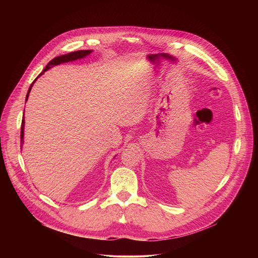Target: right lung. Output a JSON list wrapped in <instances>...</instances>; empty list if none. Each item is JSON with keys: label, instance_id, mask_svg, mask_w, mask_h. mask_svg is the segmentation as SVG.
Wrapping results in <instances>:
<instances>
[{"label": "right lung", "instance_id": "obj_1", "mask_svg": "<svg viewBox=\"0 0 258 258\" xmlns=\"http://www.w3.org/2000/svg\"><path fill=\"white\" fill-rule=\"evenodd\" d=\"M93 50L91 49H83V50H77V51H74V52H70V53H67V54H62V55H59V56H56L54 57L53 59H51L47 66L45 67V69L42 71L41 74H38L37 78L34 80V82L31 84L29 90H28V93H27V96H26V101L28 100L29 98V95H30V92L32 90V87L34 85V83L36 82L37 78L41 75V74H44L47 70L55 67V66H58V64H61V63H64V62H70V61H74V60H77V59H81V58H84L85 56L89 55ZM25 114V112H24ZM25 117L22 121V127H21V147H23V144H24V135H25Z\"/></svg>", "mask_w": 258, "mask_h": 258}]
</instances>
